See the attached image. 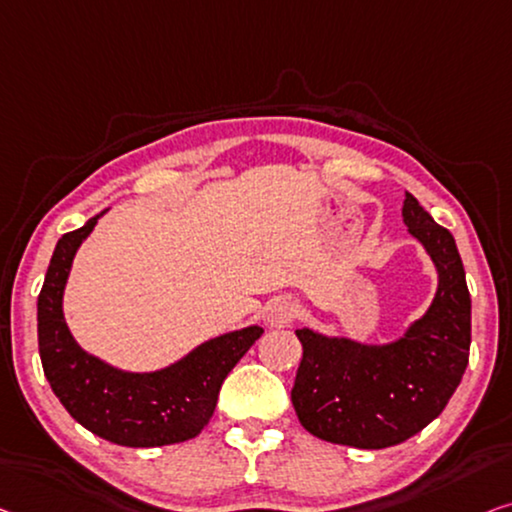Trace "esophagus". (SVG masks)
<instances>
[{
    "mask_svg": "<svg viewBox=\"0 0 512 512\" xmlns=\"http://www.w3.org/2000/svg\"><path fill=\"white\" fill-rule=\"evenodd\" d=\"M269 324L276 326V329H282V326H289L294 322L296 317V303L289 301V299H278L271 303L269 308Z\"/></svg>",
    "mask_w": 512,
    "mask_h": 512,
    "instance_id": "34e87169",
    "label": "esophagus"
}]
</instances>
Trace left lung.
<instances>
[{"instance_id":"obj_1","label":"left lung","mask_w":512,"mask_h":512,"mask_svg":"<svg viewBox=\"0 0 512 512\" xmlns=\"http://www.w3.org/2000/svg\"><path fill=\"white\" fill-rule=\"evenodd\" d=\"M402 220L437 269V294L421 319L386 345L299 329L303 358L292 388L301 425L331 444L388 448L437 418L469 363L471 296L453 234L411 193Z\"/></svg>"}]
</instances>
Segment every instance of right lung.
Returning a JSON list of instances; mask_svg holds the SVG:
<instances>
[{"label":"right lung","mask_w":512,"mask_h":512,"mask_svg":"<svg viewBox=\"0 0 512 512\" xmlns=\"http://www.w3.org/2000/svg\"><path fill=\"white\" fill-rule=\"evenodd\" d=\"M103 213L61 236L45 273L38 294V352L45 379L75 421L112 444L151 448L188 441L211 421L225 377L264 329L223 333L154 372L119 370L85 352L68 331L64 289L75 253Z\"/></svg>","instance_id":"1"}]
</instances>
